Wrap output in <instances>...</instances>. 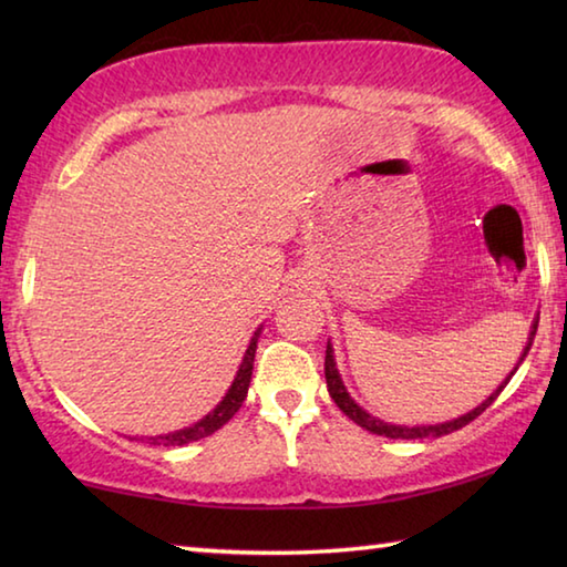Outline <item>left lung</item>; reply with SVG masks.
<instances>
[{
	"instance_id": "obj_1",
	"label": "left lung",
	"mask_w": 567,
	"mask_h": 567,
	"mask_svg": "<svg viewBox=\"0 0 567 567\" xmlns=\"http://www.w3.org/2000/svg\"><path fill=\"white\" fill-rule=\"evenodd\" d=\"M535 330H537V322L533 324V332H530V342H527V348H525V352H523V358H520V362L525 360V354H527V350H530V344H533V338H535ZM517 370V368H515ZM515 370L511 372V378L515 375ZM507 378V380H511ZM324 380H328V390H330V398L334 400V405H338L344 415H348L352 422H358L360 427H364V430H370L372 435H385V437H392V440H417V437H443V435H450V433H455V430H460V427H465L467 422H473L477 415H483V412L493 405L495 402V398L501 395L503 392V388L507 385V380H505V385L495 392V395H491L487 398L483 405H477L473 412H467V415H463V417H457V420H450V422H443V425H417V427H408V425H388V422H382V420H378V417H372V415H368V412H364L360 405H354V400L348 395V390H344V385H342V380H340V375H338V368H334V360H332V348L328 344V352H324Z\"/></svg>"
}]
</instances>
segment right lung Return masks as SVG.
I'll return each instance as SVG.
<instances>
[{"instance_id": "obj_1", "label": "right lung", "mask_w": 567, "mask_h": 567, "mask_svg": "<svg viewBox=\"0 0 567 567\" xmlns=\"http://www.w3.org/2000/svg\"><path fill=\"white\" fill-rule=\"evenodd\" d=\"M257 338H260V330L255 332V338L249 340V348L245 352V360L239 364L237 370V378L233 382V388L227 390L225 400L219 402V405L209 412L205 420H199L197 425L179 430V433H172V435H159V437H150L152 445H187V443H195V440H203L207 435H213L215 430H219L229 422V417H235V412L243 408V402L247 398V388H249V380H252V362H255V350H257Z\"/></svg>"}]
</instances>
